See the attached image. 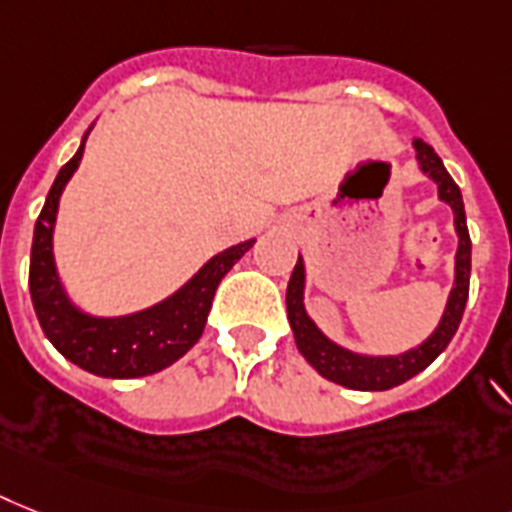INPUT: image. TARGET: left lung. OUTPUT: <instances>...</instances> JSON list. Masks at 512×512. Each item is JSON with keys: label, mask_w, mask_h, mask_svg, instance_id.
I'll return each mask as SVG.
<instances>
[{"label": "left lung", "mask_w": 512, "mask_h": 512, "mask_svg": "<svg viewBox=\"0 0 512 512\" xmlns=\"http://www.w3.org/2000/svg\"><path fill=\"white\" fill-rule=\"evenodd\" d=\"M413 147L421 170L439 186V199L452 207L455 231H458L455 286H452L442 321L434 328V334L423 344L413 347V350L402 352V355H360V352L344 350L336 342H331L321 328L315 326L313 318L307 315L305 302H302L305 299V263H302V257L294 265L289 286H286V315H289V323H292L297 350L323 378L347 386V389H357V392H386V389L405 384L407 378L426 371L436 357L447 350V344L452 342V336H455L460 321H463L465 302H468L471 236H468V226H465L463 194H460L458 184L452 181V176L444 168V162L434 152V147H429L423 139H415Z\"/></svg>", "instance_id": "8db88e82"}]
</instances>
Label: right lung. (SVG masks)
<instances>
[{"instance_id": "right-lung-1", "label": "right lung", "mask_w": 512, "mask_h": 512, "mask_svg": "<svg viewBox=\"0 0 512 512\" xmlns=\"http://www.w3.org/2000/svg\"><path fill=\"white\" fill-rule=\"evenodd\" d=\"M89 131L83 134L76 155L62 165L54 178L33 228L31 270H28L33 310L54 350L68 357L70 363L102 378H141L173 365L199 342L207 313L213 307L215 289L228 270L234 268L236 260H242L244 252L255 244V239L223 249L213 260H207L176 294H170L168 299L147 310L118 315V318L83 313L62 289L54 265L52 234L60 194L70 176L76 173Z\"/></svg>"}]
</instances>
